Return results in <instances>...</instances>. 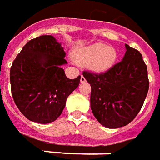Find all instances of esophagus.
<instances>
[{
  "mask_svg": "<svg viewBox=\"0 0 160 160\" xmlns=\"http://www.w3.org/2000/svg\"><path fill=\"white\" fill-rule=\"evenodd\" d=\"M80 82H86V79H85V77L83 75H81L80 76Z\"/></svg>",
  "mask_w": 160,
  "mask_h": 160,
  "instance_id": "obj_1",
  "label": "esophagus"
}]
</instances>
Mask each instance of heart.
<instances>
[{"mask_svg": "<svg viewBox=\"0 0 160 160\" xmlns=\"http://www.w3.org/2000/svg\"><path fill=\"white\" fill-rule=\"evenodd\" d=\"M74 59L82 66H88L94 72H104L109 70L117 61V51L111 46L95 43L77 50Z\"/></svg>", "mask_w": 160, "mask_h": 160, "instance_id": "heart-1", "label": "heart"}]
</instances>
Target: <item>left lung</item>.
Here are the masks:
<instances>
[{
  "label": "left lung",
  "mask_w": 160,
  "mask_h": 160,
  "mask_svg": "<svg viewBox=\"0 0 160 160\" xmlns=\"http://www.w3.org/2000/svg\"><path fill=\"white\" fill-rule=\"evenodd\" d=\"M122 61L103 73L83 72L91 86L90 105L97 121L117 129L137 117L148 93L147 66L141 53L125 44Z\"/></svg>",
  "instance_id": "left-lung-1"
}]
</instances>
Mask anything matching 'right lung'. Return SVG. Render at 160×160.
Here are the masks:
<instances>
[{"label": "right lung", "mask_w": 160, "mask_h": 160, "mask_svg": "<svg viewBox=\"0 0 160 160\" xmlns=\"http://www.w3.org/2000/svg\"><path fill=\"white\" fill-rule=\"evenodd\" d=\"M61 43L51 35L31 39L16 56L10 68L15 103L30 121L42 124L61 115L66 99L80 84V76L70 80L62 68L67 64Z\"/></svg>", "instance_id": "1"}]
</instances>
